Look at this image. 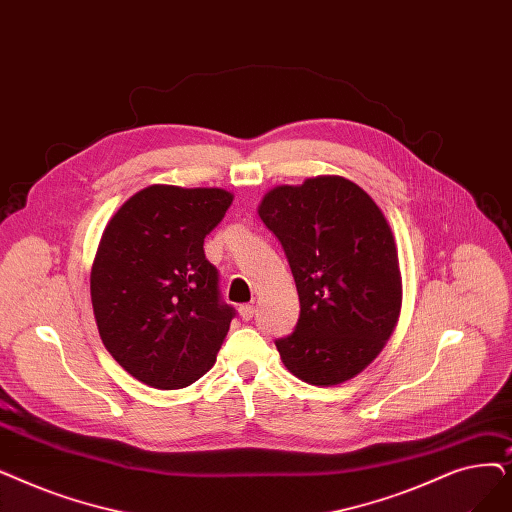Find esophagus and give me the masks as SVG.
Returning a JSON list of instances; mask_svg holds the SVG:
<instances>
[{
    "instance_id": "34e87169",
    "label": "esophagus",
    "mask_w": 512,
    "mask_h": 512,
    "mask_svg": "<svg viewBox=\"0 0 512 512\" xmlns=\"http://www.w3.org/2000/svg\"><path fill=\"white\" fill-rule=\"evenodd\" d=\"M238 314H240V318H242L244 322H249V320H253V316H255V305H240V309H238Z\"/></svg>"
}]
</instances>
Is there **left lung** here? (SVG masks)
<instances>
[{
	"instance_id": "8db88e82",
	"label": "left lung",
	"mask_w": 512,
	"mask_h": 512,
	"mask_svg": "<svg viewBox=\"0 0 512 512\" xmlns=\"http://www.w3.org/2000/svg\"><path fill=\"white\" fill-rule=\"evenodd\" d=\"M259 217L280 240L299 293V322L276 341L309 385H339L381 353L402 309V274L383 211L339 175L263 196Z\"/></svg>"
}]
</instances>
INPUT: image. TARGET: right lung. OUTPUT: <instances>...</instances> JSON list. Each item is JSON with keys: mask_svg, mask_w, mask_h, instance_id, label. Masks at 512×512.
Returning <instances> with one entry per match:
<instances>
[{"mask_svg": "<svg viewBox=\"0 0 512 512\" xmlns=\"http://www.w3.org/2000/svg\"><path fill=\"white\" fill-rule=\"evenodd\" d=\"M232 198L157 184L108 221L90 276L94 316L104 347L144 385L182 389L215 364L234 307L203 244Z\"/></svg>", "mask_w": 512, "mask_h": 512, "instance_id": "obj_1", "label": "right lung"}]
</instances>
